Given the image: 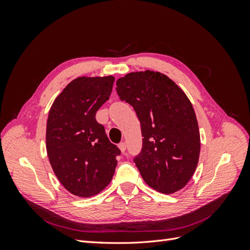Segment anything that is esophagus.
<instances>
[{
  "instance_id": "obj_1",
  "label": "esophagus",
  "mask_w": 250,
  "mask_h": 250,
  "mask_svg": "<svg viewBox=\"0 0 250 250\" xmlns=\"http://www.w3.org/2000/svg\"><path fill=\"white\" fill-rule=\"evenodd\" d=\"M119 149H120V151L122 153H124L125 152V150H126V144L123 142V143H120L119 144Z\"/></svg>"
}]
</instances>
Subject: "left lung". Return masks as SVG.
I'll return each instance as SVG.
<instances>
[{
    "label": "left lung",
    "mask_w": 250,
    "mask_h": 250,
    "mask_svg": "<svg viewBox=\"0 0 250 250\" xmlns=\"http://www.w3.org/2000/svg\"><path fill=\"white\" fill-rule=\"evenodd\" d=\"M121 100L129 103L141 122L142 152L134 163L145 183L163 194L185 188L200 154V133L193 105L165 74L131 72L117 80Z\"/></svg>",
    "instance_id": "obj_1"
}]
</instances>
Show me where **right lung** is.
I'll return each instance as SVG.
<instances>
[{
    "label": "right lung",
    "mask_w": 250,
    "mask_h": 250,
    "mask_svg": "<svg viewBox=\"0 0 250 250\" xmlns=\"http://www.w3.org/2000/svg\"><path fill=\"white\" fill-rule=\"evenodd\" d=\"M113 81L110 75L77 77L56 97L49 111L46 148L51 167L65 190L78 197L99 194L115 174L120 150L96 121Z\"/></svg>",
    "instance_id": "1"
}]
</instances>
